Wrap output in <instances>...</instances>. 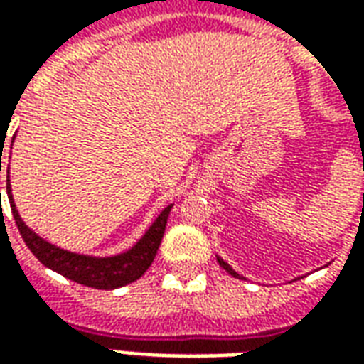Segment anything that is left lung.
Here are the masks:
<instances>
[{
	"mask_svg": "<svg viewBox=\"0 0 364 364\" xmlns=\"http://www.w3.org/2000/svg\"><path fill=\"white\" fill-rule=\"evenodd\" d=\"M218 263H220V267H222V269H226V271H228V273L232 274V277H240V274H237L236 271H234V269L230 267V265H228V263H226V261H222L220 257H218ZM240 279H244V277H240Z\"/></svg>",
	"mask_w": 364,
	"mask_h": 364,
	"instance_id": "8db88e82",
	"label": "left lung"
}]
</instances>
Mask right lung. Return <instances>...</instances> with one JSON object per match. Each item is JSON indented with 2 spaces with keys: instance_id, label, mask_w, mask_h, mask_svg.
<instances>
[{
  "instance_id": "1",
  "label": "right lung",
  "mask_w": 364,
  "mask_h": 364,
  "mask_svg": "<svg viewBox=\"0 0 364 364\" xmlns=\"http://www.w3.org/2000/svg\"><path fill=\"white\" fill-rule=\"evenodd\" d=\"M7 197H9V205H11L15 224H17L21 236H23L25 244H27V247L33 252L36 259L48 269H52V271L64 274L70 281H75L80 282V284H85V287H91V289L101 290H112L119 289V287H124V284H130V282L138 281L148 271L151 261L156 257V253H158L161 237H164V232H166L167 216H169V210H171V205L164 208L158 218H156V222L150 226V230L128 252L114 255V257H90V255H80V253L60 250L56 245L48 244L41 236H36L31 228H27V224L21 220L19 213L15 208V203H13L11 185H9V167H7Z\"/></svg>"
}]
</instances>
